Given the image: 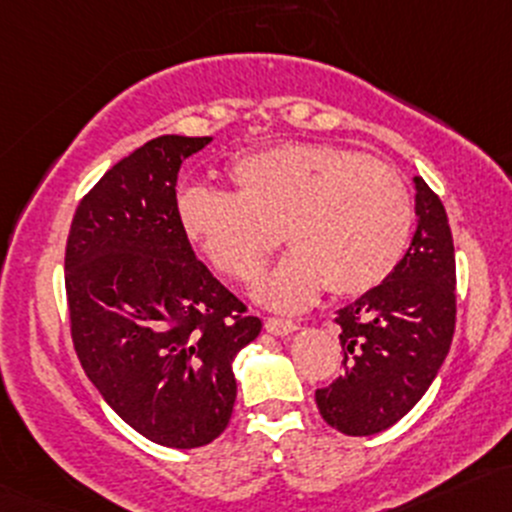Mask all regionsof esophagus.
Here are the masks:
<instances>
[{
    "label": "esophagus",
    "instance_id": "obj_1",
    "mask_svg": "<svg viewBox=\"0 0 512 512\" xmlns=\"http://www.w3.org/2000/svg\"><path fill=\"white\" fill-rule=\"evenodd\" d=\"M265 328L269 330L272 335H291L299 330V325L294 323V320H286V318H267L265 320Z\"/></svg>",
    "mask_w": 512,
    "mask_h": 512
}]
</instances>
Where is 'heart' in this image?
Masks as SVG:
<instances>
[{"label":"heart","mask_w":512,"mask_h":512,"mask_svg":"<svg viewBox=\"0 0 512 512\" xmlns=\"http://www.w3.org/2000/svg\"><path fill=\"white\" fill-rule=\"evenodd\" d=\"M233 194L184 187L177 223L218 272L252 282L282 238L291 245L257 284L279 311L308 306L328 286L364 294L398 267L413 228L403 179L379 160L333 143H277L228 165Z\"/></svg>","instance_id":"heart-1"}]
</instances>
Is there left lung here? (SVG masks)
<instances>
[{"label": "left lung", "instance_id": "8db88e82", "mask_svg": "<svg viewBox=\"0 0 512 512\" xmlns=\"http://www.w3.org/2000/svg\"><path fill=\"white\" fill-rule=\"evenodd\" d=\"M415 228L403 260L379 286L340 308L345 369L316 391L330 428L367 437L391 428L430 389L457 316L454 243L440 196L413 177Z\"/></svg>", "mask_w": 512, "mask_h": 512}]
</instances>
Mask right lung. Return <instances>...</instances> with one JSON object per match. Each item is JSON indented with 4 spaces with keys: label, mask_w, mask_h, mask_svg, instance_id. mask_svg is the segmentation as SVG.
Instances as JSON below:
<instances>
[{
    "label": "right lung",
    "mask_w": 512,
    "mask_h": 512,
    "mask_svg": "<svg viewBox=\"0 0 512 512\" xmlns=\"http://www.w3.org/2000/svg\"><path fill=\"white\" fill-rule=\"evenodd\" d=\"M211 138L160 136L116 162L77 206L65 250L84 374L150 442L204 447L228 428L233 362L262 320L218 282L177 223V177Z\"/></svg>",
    "instance_id": "add662e5"
}]
</instances>
